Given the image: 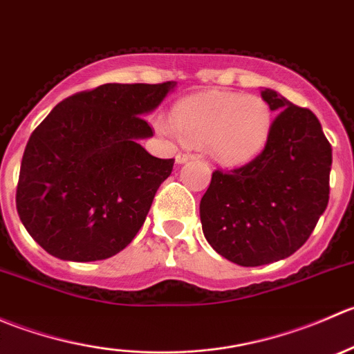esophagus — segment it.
<instances>
[{"label":"esophagus","instance_id":"1","mask_svg":"<svg viewBox=\"0 0 354 354\" xmlns=\"http://www.w3.org/2000/svg\"><path fill=\"white\" fill-rule=\"evenodd\" d=\"M195 154H192V152H178L176 154V162L178 164H183V162H187V160H190V159H195Z\"/></svg>","mask_w":354,"mask_h":354}]
</instances>
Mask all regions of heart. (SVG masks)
<instances>
[{
    "label": "heart",
    "mask_w": 354,
    "mask_h": 354,
    "mask_svg": "<svg viewBox=\"0 0 354 354\" xmlns=\"http://www.w3.org/2000/svg\"><path fill=\"white\" fill-rule=\"evenodd\" d=\"M159 131L205 144L224 164H241L263 151L272 131V109L259 95L210 91L181 99L173 121H157Z\"/></svg>",
    "instance_id": "b5f03b06"
}]
</instances>
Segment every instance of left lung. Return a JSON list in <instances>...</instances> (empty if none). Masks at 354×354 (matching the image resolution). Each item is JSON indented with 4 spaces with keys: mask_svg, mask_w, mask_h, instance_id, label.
<instances>
[{
    "mask_svg": "<svg viewBox=\"0 0 354 354\" xmlns=\"http://www.w3.org/2000/svg\"><path fill=\"white\" fill-rule=\"evenodd\" d=\"M262 99L277 113L267 145L243 166L214 171L200 200L209 245L243 267L292 255L329 203L332 147L320 121L276 91Z\"/></svg>",
    "mask_w": 354,
    "mask_h": 354,
    "instance_id": "1",
    "label": "left lung"
}]
</instances>
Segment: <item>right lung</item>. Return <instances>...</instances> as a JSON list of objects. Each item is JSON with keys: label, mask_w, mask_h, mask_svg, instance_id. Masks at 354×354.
I'll list each match as a JSON object with an SVG mask.
<instances>
[{"label": "right lung", "mask_w": 354, "mask_h": 354, "mask_svg": "<svg viewBox=\"0 0 354 354\" xmlns=\"http://www.w3.org/2000/svg\"><path fill=\"white\" fill-rule=\"evenodd\" d=\"M174 82L104 84L59 102L32 131L17 185L25 230L53 257L94 262L130 245L174 159L149 154L142 114Z\"/></svg>", "instance_id": "1"}]
</instances>
